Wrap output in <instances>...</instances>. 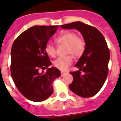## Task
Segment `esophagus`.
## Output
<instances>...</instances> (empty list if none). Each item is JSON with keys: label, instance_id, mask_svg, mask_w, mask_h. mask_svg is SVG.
I'll return each mask as SVG.
<instances>
[{"label": "esophagus", "instance_id": "1", "mask_svg": "<svg viewBox=\"0 0 121 121\" xmlns=\"http://www.w3.org/2000/svg\"><path fill=\"white\" fill-rule=\"evenodd\" d=\"M65 75H66V73H64V72H61V77H64Z\"/></svg>", "mask_w": 121, "mask_h": 121}]
</instances>
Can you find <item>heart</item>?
Returning a JSON list of instances; mask_svg holds the SVG:
<instances>
[{"label":"heart","mask_w":121,"mask_h":121,"mask_svg":"<svg viewBox=\"0 0 121 121\" xmlns=\"http://www.w3.org/2000/svg\"><path fill=\"white\" fill-rule=\"evenodd\" d=\"M57 43L66 46V52L67 54H72L75 57H79L82 55L85 49V44L82 39L78 37L75 33L65 32L60 35L56 39ZM45 51L48 55L51 57L56 56V48L53 44H47ZM73 62L72 55L59 57L54 61V66L59 70H66Z\"/></svg>","instance_id":"obj_1"}]
</instances>
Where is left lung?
Listing matches in <instances>:
<instances>
[{
    "instance_id": "obj_1",
    "label": "left lung",
    "mask_w": 121,
    "mask_h": 121,
    "mask_svg": "<svg viewBox=\"0 0 121 121\" xmlns=\"http://www.w3.org/2000/svg\"><path fill=\"white\" fill-rule=\"evenodd\" d=\"M61 27L77 29L85 43L84 51L75 65L79 70L70 72L73 80L69 88L82 97H93L101 89L108 75L110 52L106 41L97 29L82 22H73Z\"/></svg>"
}]
</instances>
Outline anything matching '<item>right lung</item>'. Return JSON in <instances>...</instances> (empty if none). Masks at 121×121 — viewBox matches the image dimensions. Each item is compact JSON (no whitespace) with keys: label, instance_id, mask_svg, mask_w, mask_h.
Instances as JSON below:
<instances>
[{"label":"right lung","instance_id":"right-lung-1","mask_svg":"<svg viewBox=\"0 0 121 121\" xmlns=\"http://www.w3.org/2000/svg\"><path fill=\"white\" fill-rule=\"evenodd\" d=\"M58 26H35L21 33L11 49L10 72L21 93L33 102L43 101L52 95L53 82L60 71L51 65L45 51L48 41L55 35ZM47 68V72H39Z\"/></svg>","mask_w":121,"mask_h":121}]
</instances>
